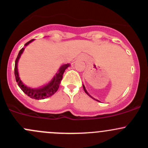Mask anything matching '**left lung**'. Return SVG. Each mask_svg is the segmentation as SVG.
I'll return each instance as SVG.
<instances>
[{
	"label": "left lung",
	"mask_w": 148,
	"mask_h": 148,
	"mask_svg": "<svg viewBox=\"0 0 148 148\" xmlns=\"http://www.w3.org/2000/svg\"><path fill=\"white\" fill-rule=\"evenodd\" d=\"M83 88H84V92H86V95H89V97H91V96H90V95H89V94H88V92H86V89H85V86H84V85H83ZM92 99H94V98H93V97H92ZM95 100H96V99H95ZM97 101H98V100H97Z\"/></svg>",
	"instance_id": "8db88e82"
}]
</instances>
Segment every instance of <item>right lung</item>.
Listing matches in <instances>:
<instances>
[{"instance_id": "1", "label": "right lung", "mask_w": 148, "mask_h": 148, "mask_svg": "<svg viewBox=\"0 0 148 148\" xmlns=\"http://www.w3.org/2000/svg\"><path fill=\"white\" fill-rule=\"evenodd\" d=\"M34 41V39L29 41L28 42H27L25 44V46H27L29 43H31V41ZM23 50H24V48H22V49H21L18 54L17 58H16V62H15L14 74L15 77H16V82L18 83V85L19 87L21 89V90L23 91L26 95H28L29 97L32 98V99H45V98L49 97L52 96V95L58 90V89H59V84H60L61 81H62V77H63L64 72L65 69L69 66V64H64L62 66L60 67V69H59L57 74H56V76L53 77V79L50 82V83H49L47 85H46V86H43V87L41 88H38V89H32V88L27 87L26 85L23 84L22 83V82L21 81L20 78H19L17 68L18 62V59L19 58H20L21 55L23 53Z\"/></svg>"}]
</instances>
